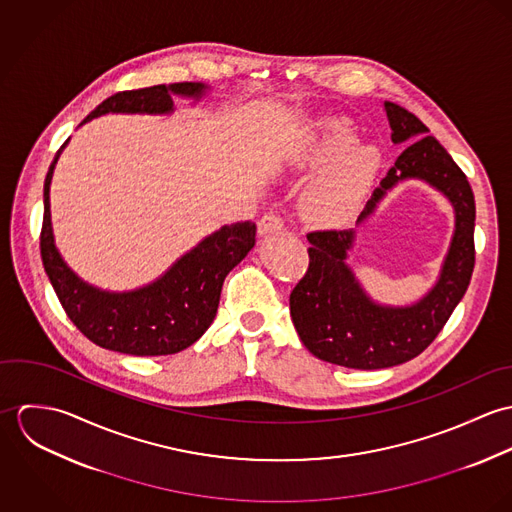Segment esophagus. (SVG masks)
<instances>
[{
    "label": "esophagus",
    "instance_id": "34e87169",
    "mask_svg": "<svg viewBox=\"0 0 512 512\" xmlns=\"http://www.w3.org/2000/svg\"><path fill=\"white\" fill-rule=\"evenodd\" d=\"M284 230V222L274 215V213H266L260 222H258V234L260 236H268V234H278Z\"/></svg>",
    "mask_w": 512,
    "mask_h": 512
}]
</instances>
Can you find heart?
Segmentation results:
<instances>
[{
    "label": "heart",
    "mask_w": 512,
    "mask_h": 512,
    "mask_svg": "<svg viewBox=\"0 0 512 512\" xmlns=\"http://www.w3.org/2000/svg\"><path fill=\"white\" fill-rule=\"evenodd\" d=\"M355 130L343 122H329L301 153L303 165L320 169L299 197V215L319 230L349 226L365 205L380 171V151L355 144Z\"/></svg>",
    "instance_id": "obj_1"
}]
</instances>
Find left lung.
<instances>
[{
    "label": "left lung",
    "mask_w": 512,
    "mask_h": 512,
    "mask_svg": "<svg viewBox=\"0 0 512 512\" xmlns=\"http://www.w3.org/2000/svg\"><path fill=\"white\" fill-rule=\"evenodd\" d=\"M392 144L404 146L351 230L311 232L309 268L290 295L295 331L305 349L331 365L376 370L418 357L447 323L467 292L475 266V197L467 177L430 130L408 110L384 102ZM422 180L454 209V232L433 288L394 306L374 300L346 264L358 228L398 184Z\"/></svg>",
    "instance_id": "8db88e82"
}]
</instances>
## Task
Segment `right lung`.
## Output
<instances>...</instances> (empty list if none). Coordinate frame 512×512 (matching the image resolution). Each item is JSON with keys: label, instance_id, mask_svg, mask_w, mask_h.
Returning a JSON list of instances; mask_svg holds the SVG:
<instances>
[{"label": "right lung", "instance_id": "obj_1", "mask_svg": "<svg viewBox=\"0 0 512 512\" xmlns=\"http://www.w3.org/2000/svg\"><path fill=\"white\" fill-rule=\"evenodd\" d=\"M213 86L203 82L159 84L120 92L104 100L82 124L106 114L171 116L173 98L201 102ZM80 124V126H82ZM55 155L43 189L41 258L51 286L78 331L94 345L134 355H175L203 337L219 309L220 290L228 272L256 244V222H232L205 236L179 256L159 278L128 292H110L82 280L61 256L51 222V181L61 151Z\"/></svg>", "mask_w": 512, "mask_h": 512}]
</instances>
